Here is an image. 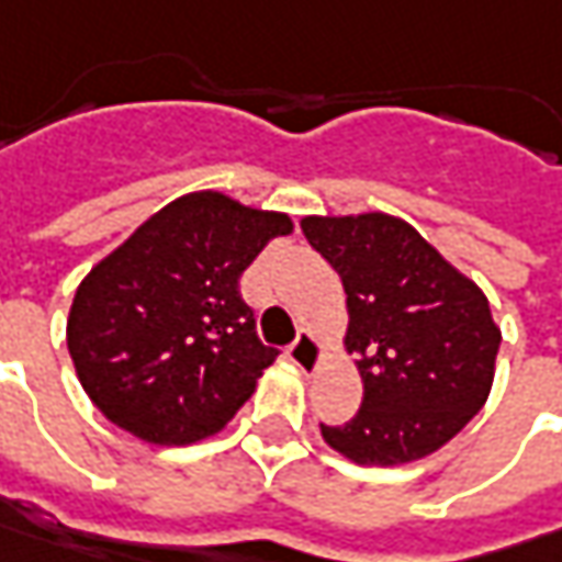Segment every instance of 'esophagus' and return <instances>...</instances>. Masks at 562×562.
<instances>
[{"label": "esophagus", "instance_id": "34e87169", "mask_svg": "<svg viewBox=\"0 0 562 562\" xmlns=\"http://www.w3.org/2000/svg\"><path fill=\"white\" fill-rule=\"evenodd\" d=\"M289 361H292V364H299L305 374H311V371H314V364H317V339L302 329V333L289 342Z\"/></svg>", "mask_w": 562, "mask_h": 562}]
</instances>
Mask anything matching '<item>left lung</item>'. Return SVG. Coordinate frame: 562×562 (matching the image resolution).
I'll return each mask as SVG.
<instances>
[{
    "instance_id": "obj_1",
    "label": "left lung",
    "mask_w": 562,
    "mask_h": 562,
    "mask_svg": "<svg viewBox=\"0 0 562 562\" xmlns=\"http://www.w3.org/2000/svg\"><path fill=\"white\" fill-rule=\"evenodd\" d=\"M302 233L339 273L346 346L364 400L346 425H321L361 465H400L440 450L481 412L501 329L475 282L459 277L403 220L307 216Z\"/></svg>"
}]
</instances>
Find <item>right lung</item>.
<instances>
[{"label": "right lung", "mask_w": 562, "mask_h": 562, "mask_svg": "<svg viewBox=\"0 0 562 562\" xmlns=\"http://www.w3.org/2000/svg\"><path fill=\"white\" fill-rule=\"evenodd\" d=\"M289 233L285 213L216 191L184 194L87 273L68 314V352L112 425L182 447L233 418L277 358L238 280Z\"/></svg>", "instance_id": "add662e5"}]
</instances>
